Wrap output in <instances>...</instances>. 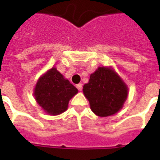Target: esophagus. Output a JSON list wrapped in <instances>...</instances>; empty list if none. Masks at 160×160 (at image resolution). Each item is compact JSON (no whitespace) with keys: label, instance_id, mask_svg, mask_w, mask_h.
<instances>
[{"label":"esophagus","instance_id":"1","mask_svg":"<svg viewBox=\"0 0 160 160\" xmlns=\"http://www.w3.org/2000/svg\"><path fill=\"white\" fill-rule=\"evenodd\" d=\"M76 87H77V88H78V90H79V91H81V90H82V88H83V86H82V84L81 83L78 84Z\"/></svg>","mask_w":160,"mask_h":160}]
</instances>
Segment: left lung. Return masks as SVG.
<instances>
[{
  "instance_id": "left-lung-1",
  "label": "left lung",
  "mask_w": 160,
  "mask_h": 160,
  "mask_svg": "<svg viewBox=\"0 0 160 160\" xmlns=\"http://www.w3.org/2000/svg\"><path fill=\"white\" fill-rule=\"evenodd\" d=\"M83 92L92 111L99 117H107L122 108L127 99L128 88L113 69L100 67L84 85Z\"/></svg>"
}]
</instances>
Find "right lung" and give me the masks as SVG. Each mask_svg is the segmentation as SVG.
<instances>
[{
  "instance_id": "obj_1",
  "label": "right lung",
  "mask_w": 160,
  "mask_h": 160,
  "mask_svg": "<svg viewBox=\"0 0 160 160\" xmlns=\"http://www.w3.org/2000/svg\"><path fill=\"white\" fill-rule=\"evenodd\" d=\"M77 92L78 89L53 68L39 78L33 95L48 114L58 115L68 109L69 100Z\"/></svg>"
}]
</instances>
